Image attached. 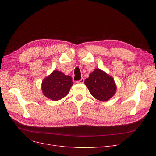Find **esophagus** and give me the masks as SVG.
Segmentation results:
<instances>
[{"instance_id":"esophagus-1","label":"esophagus","mask_w":156,"mask_h":156,"mask_svg":"<svg viewBox=\"0 0 156 156\" xmlns=\"http://www.w3.org/2000/svg\"><path fill=\"white\" fill-rule=\"evenodd\" d=\"M84 82V78H81L80 80H78V81H76V83H83Z\"/></svg>"}]
</instances>
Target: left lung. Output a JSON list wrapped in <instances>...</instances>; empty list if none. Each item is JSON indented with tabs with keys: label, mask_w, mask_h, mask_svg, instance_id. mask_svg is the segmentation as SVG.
<instances>
[{
	"label": "left lung",
	"mask_w": 156,
	"mask_h": 156,
	"mask_svg": "<svg viewBox=\"0 0 156 156\" xmlns=\"http://www.w3.org/2000/svg\"><path fill=\"white\" fill-rule=\"evenodd\" d=\"M85 84L91 95L101 101H108L116 91V85L112 77L99 69L90 74L85 80Z\"/></svg>",
	"instance_id": "left-lung-1"
}]
</instances>
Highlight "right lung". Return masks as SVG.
Returning a JSON list of instances; mask_svg holds the SVG:
<instances>
[{"label": "right lung", "instance_id": "add662e5", "mask_svg": "<svg viewBox=\"0 0 156 156\" xmlns=\"http://www.w3.org/2000/svg\"><path fill=\"white\" fill-rule=\"evenodd\" d=\"M73 83L70 76L54 70L42 81V90L44 95L54 101H59L69 93Z\"/></svg>", "mask_w": 156, "mask_h": 156}]
</instances>
